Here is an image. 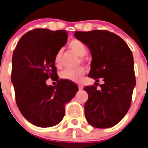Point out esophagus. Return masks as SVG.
<instances>
[{
  "label": "esophagus",
  "instance_id": "obj_1",
  "mask_svg": "<svg viewBox=\"0 0 148 148\" xmlns=\"http://www.w3.org/2000/svg\"><path fill=\"white\" fill-rule=\"evenodd\" d=\"M78 87H79V90H82V89H83L82 85H81V84H79V85H78Z\"/></svg>",
  "mask_w": 148,
  "mask_h": 148
}]
</instances>
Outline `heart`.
I'll return each instance as SVG.
<instances>
[{
  "label": "heart",
  "instance_id": "obj_1",
  "mask_svg": "<svg viewBox=\"0 0 148 148\" xmlns=\"http://www.w3.org/2000/svg\"><path fill=\"white\" fill-rule=\"evenodd\" d=\"M69 47L72 51H74L79 56L83 57L87 54V50L82 42L79 40H73L69 44ZM61 56L62 50H59L54 57V64L57 67H59L61 64ZM85 69L82 67H79L77 69H66L62 71L60 74V77L62 79L73 82H79L83 78Z\"/></svg>",
  "mask_w": 148,
  "mask_h": 148
}]
</instances>
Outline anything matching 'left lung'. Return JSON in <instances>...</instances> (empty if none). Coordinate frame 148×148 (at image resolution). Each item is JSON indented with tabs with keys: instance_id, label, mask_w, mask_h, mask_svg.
Here are the masks:
<instances>
[{
	"instance_id": "obj_1",
	"label": "left lung",
	"mask_w": 148,
	"mask_h": 148,
	"mask_svg": "<svg viewBox=\"0 0 148 148\" xmlns=\"http://www.w3.org/2000/svg\"><path fill=\"white\" fill-rule=\"evenodd\" d=\"M74 37L91 53L88 76L95 83L100 78L104 82L100 90L94 85L84 88L89 96L84 104L86 119L96 128L114 127L131 106L136 85L132 53L122 38L106 30L75 32Z\"/></svg>"
}]
</instances>
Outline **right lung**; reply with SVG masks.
Masks as SVG:
<instances>
[{"mask_svg": "<svg viewBox=\"0 0 148 148\" xmlns=\"http://www.w3.org/2000/svg\"><path fill=\"white\" fill-rule=\"evenodd\" d=\"M67 39L65 30L35 29L21 37L13 53L11 82L16 105L23 116L37 127L59 124L65 115L64 105L79 90L71 82L58 79L54 64ZM49 77H55L56 86L47 85Z\"/></svg>", "mask_w": 148, "mask_h": 148, "instance_id": "right-lung-1", "label": "right lung"}]
</instances>
